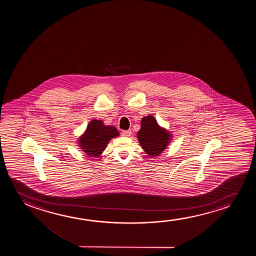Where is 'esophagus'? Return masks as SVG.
I'll list each match as a JSON object with an SVG mask.
<instances>
[{
  "mask_svg": "<svg viewBox=\"0 0 256 256\" xmlns=\"http://www.w3.org/2000/svg\"><path fill=\"white\" fill-rule=\"evenodd\" d=\"M131 134H132V132H131V130H124V131H122V136L125 137H130V136H131Z\"/></svg>",
  "mask_w": 256,
  "mask_h": 256,
  "instance_id": "obj_1",
  "label": "esophagus"
}]
</instances>
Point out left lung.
I'll return each mask as SVG.
<instances>
[{
	"label": "left lung",
	"instance_id": "obj_1",
	"mask_svg": "<svg viewBox=\"0 0 256 256\" xmlns=\"http://www.w3.org/2000/svg\"><path fill=\"white\" fill-rule=\"evenodd\" d=\"M136 137L142 148L151 158L160 156L173 140L172 132L160 126L151 114L140 120V128Z\"/></svg>",
	"mask_w": 256,
	"mask_h": 256
}]
</instances>
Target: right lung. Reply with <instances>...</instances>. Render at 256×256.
<instances>
[{"label": "right lung", "instance_id": "obj_1", "mask_svg": "<svg viewBox=\"0 0 256 256\" xmlns=\"http://www.w3.org/2000/svg\"><path fill=\"white\" fill-rule=\"evenodd\" d=\"M120 136L116 126L105 125L102 120L92 119L78 138L77 146L90 158H100L109 142Z\"/></svg>", "mask_w": 256, "mask_h": 256}]
</instances>
